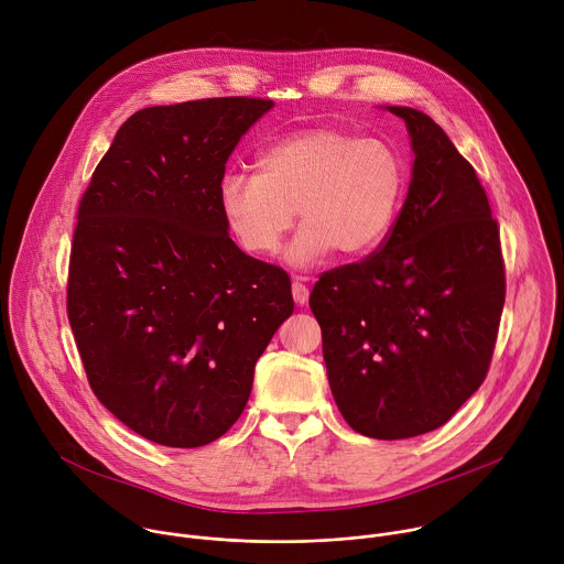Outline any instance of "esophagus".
Masks as SVG:
<instances>
[{
  "mask_svg": "<svg viewBox=\"0 0 564 564\" xmlns=\"http://www.w3.org/2000/svg\"><path fill=\"white\" fill-rule=\"evenodd\" d=\"M292 296H294V301H296L299 305H305V303H307L310 290H307V285H305L301 279H294V281H292Z\"/></svg>",
  "mask_w": 564,
  "mask_h": 564,
  "instance_id": "34e87169",
  "label": "esophagus"
}]
</instances>
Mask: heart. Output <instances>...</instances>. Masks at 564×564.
Segmentation results:
<instances>
[{"label": "heart", "instance_id": "1", "mask_svg": "<svg viewBox=\"0 0 564 564\" xmlns=\"http://www.w3.org/2000/svg\"><path fill=\"white\" fill-rule=\"evenodd\" d=\"M404 194L406 165L394 147L333 127L272 142L257 155L254 174H227L218 187L227 227L254 257L281 252L299 212L294 265H312L333 250L346 259L372 252L390 234Z\"/></svg>", "mask_w": 564, "mask_h": 564}]
</instances>
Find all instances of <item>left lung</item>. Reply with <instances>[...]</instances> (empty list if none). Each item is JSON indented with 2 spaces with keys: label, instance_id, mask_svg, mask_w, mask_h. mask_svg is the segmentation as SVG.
Returning <instances> with one entry per match:
<instances>
[{
  "label": "left lung",
  "instance_id": "1",
  "mask_svg": "<svg viewBox=\"0 0 564 564\" xmlns=\"http://www.w3.org/2000/svg\"><path fill=\"white\" fill-rule=\"evenodd\" d=\"M415 151L379 250L324 272L310 307L352 431L406 440L444 426L485 381L505 307L500 227L473 165L426 113L388 107Z\"/></svg>",
  "mask_w": 564,
  "mask_h": 564
}]
</instances>
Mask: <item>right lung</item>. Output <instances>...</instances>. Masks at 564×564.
<instances>
[{"label": "right lung", "mask_w": 564, "mask_h": 564, "mask_svg": "<svg viewBox=\"0 0 564 564\" xmlns=\"http://www.w3.org/2000/svg\"><path fill=\"white\" fill-rule=\"evenodd\" d=\"M274 107L207 98L133 113L79 200L66 312L102 406L149 442L205 446L243 413L292 314L285 270L240 252L218 187Z\"/></svg>", "instance_id": "right-lung-1"}]
</instances>
